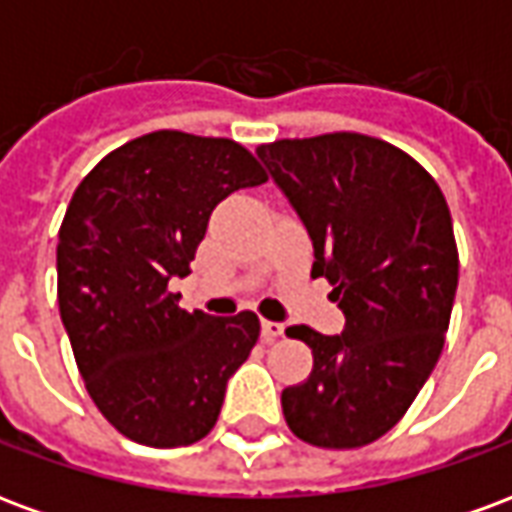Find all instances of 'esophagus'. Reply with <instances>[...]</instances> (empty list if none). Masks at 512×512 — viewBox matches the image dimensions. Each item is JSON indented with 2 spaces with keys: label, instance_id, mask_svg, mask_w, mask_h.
<instances>
[{
  "label": "esophagus",
  "instance_id": "obj_1",
  "mask_svg": "<svg viewBox=\"0 0 512 512\" xmlns=\"http://www.w3.org/2000/svg\"><path fill=\"white\" fill-rule=\"evenodd\" d=\"M260 332H263V340H266V343H277L279 337L285 334V326L277 321H263L260 323Z\"/></svg>",
  "mask_w": 512,
  "mask_h": 512
}]
</instances>
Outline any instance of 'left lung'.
<instances>
[{"label":"left lung","instance_id":"8db88e82","mask_svg":"<svg viewBox=\"0 0 512 512\" xmlns=\"http://www.w3.org/2000/svg\"><path fill=\"white\" fill-rule=\"evenodd\" d=\"M315 249L343 334L290 326L312 348L307 381L282 392L307 444L356 450L392 430L444 348L458 246L439 183L384 139L351 131L257 147Z\"/></svg>","mask_w":512,"mask_h":512}]
</instances>
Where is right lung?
I'll list each match as a JSON object with an SVG mask.
<instances>
[{"label":"right lung","instance_id":"right-lung-1","mask_svg":"<svg viewBox=\"0 0 512 512\" xmlns=\"http://www.w3.org/2000/svg\"><path fill=\"white\" fill-rule=\"evenodd\" d=\"M266 180L233 139L153 131L73 191L57 244L60 318L87 392L126 439L167 450L216 425L260 321L180 310L169 279L191 274L213 208Z\"/></svg>","mask_w":512,"mask_h":512}]
</instances>
